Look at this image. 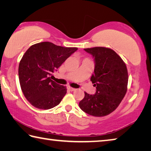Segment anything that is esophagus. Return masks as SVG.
Here are the masks:
<instances>
[{
  "mask_svg": "<svg viewBox=\"0 0 151 151\" xmlns=\"http://www.w3.org/2000/svg\"><path fill=\"white\" fill-rule=\"evenodd\" d=\"M68 90L70 91H75L76 90V88H73V87H70V86H69V87H68Z\"/></svg>",
  "mask_w": 151,
  "mask_h": 151,
  "instance_id": "obj_1",
  "label": "esophagus"
}]
</instances>
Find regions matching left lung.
I'll list each match as a JSON object with an SVG mask.
<instances>
[{
    "label": "left lung",
    "instance_id": "1",
    "mask_svg": "<svg viewBox=\"0 0 151 151\" xmlns=\"http://www.w3.org/2000/svg\"><path fill=\"white\" fill-rule=\"evenodd\" d=\"M84 50L93 55L95 63L91 81L96 91L94 94L85 92L79 106L90 115L106 116L119 106L126 94L129 80L127 66L111 48L99 47Z\"/></svg>",
    "mask_w": 151,
    "mask_h": 151
}]
</instances>
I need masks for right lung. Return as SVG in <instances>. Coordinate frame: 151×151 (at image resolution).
<instances>
[{
	"mask_svg": "<svg viewBox=\"0 0 151 151\" xmlns=\"http://www.w3.org/2000/svg\"><path fill=\"white\" fill-rule=\"evenodd\" d=\"M77 49L42 42L26 51L19 66V82L25 98L32 106L47 110L60 103L66 88L51 80L50 76Z\"/></svg>",
	"mask_w": 151,
	"mask_h": 151,
	"instance_id": "1",
	"label": "right lung"
}]
</instances>
